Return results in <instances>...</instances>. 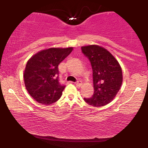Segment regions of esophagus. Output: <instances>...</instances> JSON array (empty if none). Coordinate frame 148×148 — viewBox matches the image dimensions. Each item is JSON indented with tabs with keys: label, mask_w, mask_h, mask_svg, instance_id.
I'll use <instances>...</instances> for the list:
<instances>
[{
	"label": "esophagus",
	"mask_w": 148,
	"mask_h": 148,
	"mask_svg": "<svg viewBox=\"0 0 148 148\" xmlns=\"http://www.w3.org/2000/svg\"><path fill=\"white\" fill-rule=\"evenodd\" d=\"M75 85L77 86H81V85H82V83H81V81H78L75 83Z\"/></svg>",
	"instance_id": "1"
}]
</instances>
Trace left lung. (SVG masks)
<instances>
[{"label":"left lung","instance_id":"8db88e82","mask_svg":"<svg viewBox=\"0 0 148 148\" xmlns=\"http://www.w3.org/2000/svg\"><path fill=\"white\" fill-rule=\"evenodd\" d=\"M92 69L94 93L86 102L92 106L106 105L114 99L123 83V72L120 64L109 51L97 45L81 47Z\"/></svg>","mask_w":148,"mask_h":148}]
</instances>
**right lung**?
<instances>
[{
  "instance_id": "1",
  "label": "right lung",
  "mask_w": 148,
  "mask_h": 148,
  "mask_svg": "<svg viewBox=\"0 0 148 148\" xmlns=\"http://www.w3.org/2000/svg\"><path fill=\"white\" fill-rule=\"evenodd\" d=\"M69 48H50L33 56L27 62L23 78L30 96L49 105L60 98L65 86L59 82L58 64L72 51Z\"/></svg>"
}]
</instances>
